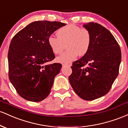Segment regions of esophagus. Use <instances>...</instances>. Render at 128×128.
I'll list each match as a JSON object with an SVG mask.
<instances>
[{"label": "esophagus", "instance_id": "esophagus-1", "mask_svg": "<svg viewBox=\"0 0 128 128\" xmlns=\"http://www.w3.org/2000/svg\"><path fill=\"white\" fill-rule=\"evenodd\" d=\"M66 66L69 67V66H70V64H62V67H66Z\"/></svg>", "mask_w": 128, "mask_h": 128}]
</instances>
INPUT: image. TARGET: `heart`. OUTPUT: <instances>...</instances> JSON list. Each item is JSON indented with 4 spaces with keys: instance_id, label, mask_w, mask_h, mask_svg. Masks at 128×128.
<instances>
[{
    "instance_id": "1",
    "label": "heart",
    "mask_w": 128,
    "mask_h": 128,
    "mask_svg": "<svg viewBox=\"0 0 128 128\" xmlns=\"http://www.w3.org/2000/svg\"><path fill=\"white\" fill-rule=\"evenodd\" d=\"M56 36L57 37L49 36L48 42L52 52L56 55L62 52L66 44L67 50L56 58V61L61 63L68 64L76 60L78 55H86L92 43V36L89 30L73 24L60 28Z\"/></svg>"
}]
</instances>
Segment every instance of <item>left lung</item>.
<instances>
[{"label":"left lung","instance_id":"left-lung-1","mask_svg":"<svg viewBox=\"0 0 128 128\" xmlns=\"http://www.w3.org/2000/svg\"><path fill=\"white\" fill-rule=\"evenodd\" d=\"M92 36L89 50L71 67L68 79L81 99L92 100L109 92L118 74L121 50L112 34L104 26L90 22L83 25Z\"/></svg>","mask_w":128,"mask_h":128}]
</instances>
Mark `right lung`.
I'll return each mask as SVG.
<instances>
[{"label":"right lung","mask_w":128,"mask_h":128,"mask_svg":"<svg viewBox=\"0 0 128 128\" xmlns=\"http://www.w3.org/2000/svg\"><path fill=\"white\" fill-rule=\"evenodd\" d=\"M66 24L46 20L34 22L12 38L8 55L9 79L23 99L38 102L50 94L62 65L47 64L55 57L48 39Z\"/></svg>","instance_id":"1"}]
</instances>
